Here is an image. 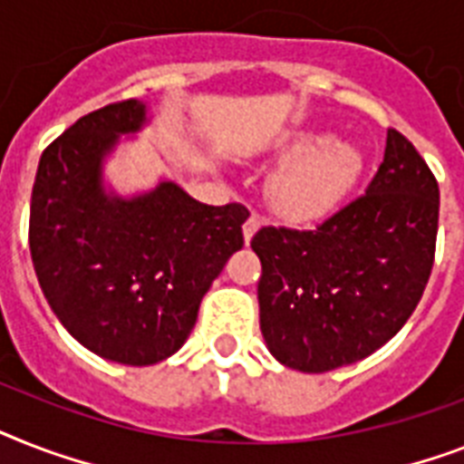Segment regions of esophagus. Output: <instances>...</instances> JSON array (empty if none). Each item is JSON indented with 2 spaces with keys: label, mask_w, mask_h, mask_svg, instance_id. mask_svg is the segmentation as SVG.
<instances>
[{
  "label": "esophagus",
  "mask_w": 464,
  "mask_h": 464,
  "mask_svg": "<svg viewBox=\"0 0 464 464\" xmlns=\"http://www.w3.org/2000/svg\"><path fill=\"white\" fill-rule=\"evenodd\" d=\"M262 226V219H259V214L257 212H252L247 219H245L243 224V236H245V243H250L252 236L257 233V228Z\"/></svg>",
  "instance_id": "obj_1"
}]
</instances>
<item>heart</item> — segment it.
<instances>
[{
    "label": "heart",
    "instance_id": "heart-1",
    "mask_svg": "<svg viewBox=\"0 0 464 464\" xmlns=\"http://www.w3.org/2000/svg\"><path fill=\"white\" fill-rule=\"evenodd\" d=\"M284 167L269 183L271 207L291 221H314L341 205L364 169L357 147L303 135L285 147Z\"/></svg>",
    "mask_w": 464,
    "mask_h": 464
}]
</instances>
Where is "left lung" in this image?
Masks as SVG:
<instances>
[{
    "label": "left lung",
    "instance_id": "obj_1",
    "mask_svg": "<svg viewBox=\"0 0 464 464\" xmlns=\"http://www.w3.org/2000/svg\"><path fill=\"white\" fill-rule=\"evenodd\" d=\"M439 183L389 128L364 195L314 228L262 226L259 329L278 362L322 374L372 355L402 329L431 276Z\"/></svg>",
    "mask_w": 464,
    "mask_h": 464
}]
</instances>
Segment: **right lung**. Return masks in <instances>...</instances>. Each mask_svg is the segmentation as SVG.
<instances>
[{
  "label": "right lung",
  "instance_id": "1",
  "mask_svg": "<svg viewBox=\"0 0 464 464\" xmlns=\"http://www.w3.org/2000/svg\"><path fill=\"white\" fill-rule=\"evenodd\" d=\"M142 123L145 104L114 102L49 142L28 226L37 281L59 322L95 355L135 367L186 343L250 217L238 202L202 205L169 180L140 198H109L102 160L119 133Z\"/></svg>",
  "mask_w": 464,
  "mask_h": 464
}]
</instances>
